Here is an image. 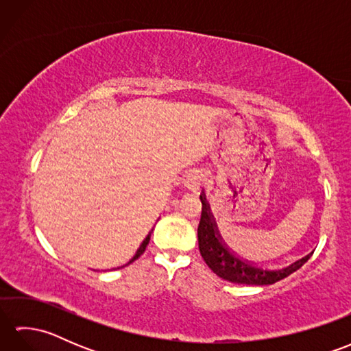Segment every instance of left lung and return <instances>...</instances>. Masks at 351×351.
Here are the masks:
<instances>
[{"instance_id": "8db88e82", "label": "left lung", "mask_w": 351, "mask_h": 351, "mask_svg": "<svg viewBox=\"0 0 351 351\" xmlns=\"http://www.w3.org/2000/svg\"><path fill=\"white\" fill-rule=\"evenodd\" d=\"M200 200H202V215H200L197 228L199 250L206 265L219 278L232 283H241V285H271V283L285 279L291 273L299 270L309 259L311 255L295 261L288 267L278 268V270L258 267L249 261L241 259L221 240L217 225L213 221L202 196H200Z\"/></svg>"}]
</instances>
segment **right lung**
Wrapping results in <instances>:
<instances>
[{
    "label": "right lung",
    "instance_id": "1",
    "mask_svg": "<svg viewBox=\"0 0 351 351\" xmlns=\"http://www.w3.org/2000/svg\"><path fill=\"white\" fill-rule=\"evenodd\" d=\"M149 240H151V232H149V235L145 238V241L143 243H141V245H140V247H138V250L136 252V255H134V258L130 261V263L128 264H131V263H134V261H136L140 255H143V252L146 250V245L149 244ZM128 264H126V265H128ZM125 267V265H123ZM119 268H121V267H119Z\"/></svg>",
    "mask_w": 351,
    "mask_h": 351
}]
</instances>
